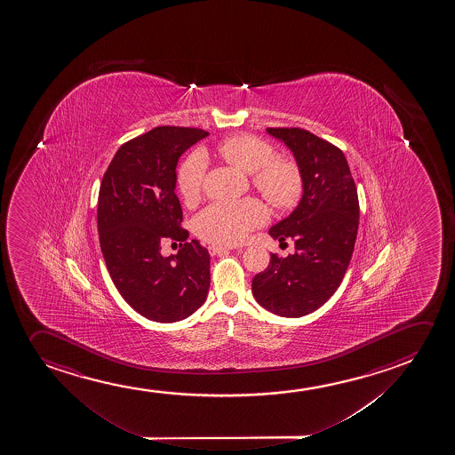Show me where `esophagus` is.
<instances>
[{
	"instance_id": "obj_1",
	"label": "esophagus",
	"mask_w": 455,
	"mask_h": 455,
	"mask_svg": "<svg viewBox=\"0 0 455 455\" xmlns=\"http://www.w3.org/2000/svg\"><path fill=\"white\" fill-rule=\"evenodd\" d=\"M232 248H226V246H219V244H211L209 246V252L212 255L228 254Z\"/></svg>"
}]
</instances>
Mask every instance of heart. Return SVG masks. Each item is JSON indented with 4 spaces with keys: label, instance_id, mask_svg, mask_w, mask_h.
Here are the masks:
<instances>
[{
    "label": "heart",
    "instance_id": "obj_1",
    "mask_svg": "<svg viewBox=\"0 0 455 455\" xmlns=\"http://www.w3.org/2000/svg\"><path fill=\"white\" fill-rule=\"evenodd\" d=\"M220 158L246 175L254 188L277 209H290L302 196L300 169L288 158H274V148L251 134H234L220 140ZM207 159L201 152L188 156L178 170V188L186 203L200 200ZM267 212L260 201L246 198L220 201L207 206L195 219V232L206 242L232 246L242 243L249 232L263 225Z\"/></svg>",
    "mask_w": 455,
    "mask_h": 455
}]
</instances>
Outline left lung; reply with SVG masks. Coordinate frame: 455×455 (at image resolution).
<instances>
[{"label":"left lung","mask_w":455,"mask_h":455,"mask_svg":"<svg viewBox=\"0 0 455 455\" xmlns=\"http://www.w3.org/2000/svg\"><path fill=\"white\" fill-rule=\"evenodd\" d=\"M296 159L303 194L296 209L269 229L292 240L296 254H271L252 279V294L263 308L282 317H300L321 308L339 288L352 260L359 225V201L344 153L302 128H267Z\"/></svg>","instance_id":"8db88e82"}]
</instances>
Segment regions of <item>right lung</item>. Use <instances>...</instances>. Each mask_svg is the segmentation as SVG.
Here are the masks:
<instances>
[{"label": "right lung", "instance_id": "obj_1", "mask_svg": "<svg viewBox=\"0 0 455 455\" xmlns=\"http://www.w3.org/2000/svg\"><path fill=\"white\" fill-rule=\"evenodd\" d=\"M209 136L200 128L156 127L116 152L99 190V242L109 275L125 302L155 322H178L206 302L211 255L188 242L175 195L182 153ZM180 243L164 258L160 244Z\"/></svg>", "mask_w": 455, "mask_h": 455}]
</instances>
